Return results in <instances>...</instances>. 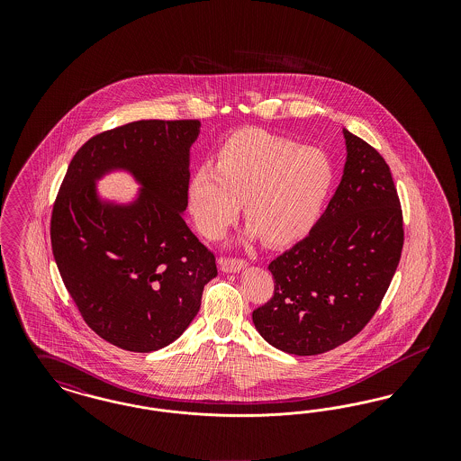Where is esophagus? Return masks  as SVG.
<instances>
[{
  "instance_id": "esophagus-1",
  "label": "esophagus",
  "mask_w": 461,
  "mask_h": 461,
  "mask_svg": "<svg viewBox=\"0 0 461 461\" xmlns=\"http://www.w3.org/2000/svg\"><path fill=\"white\" fill-rule=\"evenodd\" d=\"M221 271L224 273H239L247 267V261L243 259H221Z\"/></svg>"
}]
</instances>
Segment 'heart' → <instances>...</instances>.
Masks as SVG:
<instances>
[{
	"label": "heart",
	"mask_w": 461,
	"mask_h": 461,
	"mask_svg": "<svg viewBox=\"0 0 461 461\" xmlns=\"http://www.w3.org/2000/svg\"><path fill=\"white\" fill-rule=\"evenodd\" d=\"M333 186V166L320 149L245 130L233 134L218 166L202 164L188 183V207L198 230L216 239L235 220L240 202L249 235L288 245L318 221Z\"/></svg>",
	"instance_id": "heart-1"
}]
</instances>
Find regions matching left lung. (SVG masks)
I'll return each instance as SVG.
<instances>
[{
    "mask_svg": "<svg viewBox=\"0 0 461 461\" xmlns=\"http://www.w3.org/2000/svg\"><path fill=\"white\" fill-rule=\"evenodd\" d=\"M346 164L304 240L269 264L275 294L252 312L264 340L314 356L351 340L380 306L402 250V212L384 157L342 130Z\"/></svg>",
    "mask_w": 461,
    "mask_h": 461,
    "instance_id": "8db88e82",
    "label": "left lung"
}]
</instances>
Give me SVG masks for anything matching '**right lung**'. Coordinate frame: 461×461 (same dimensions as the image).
Instances as JSON below:
<instances>
[{
    "label": "right lung",
    "mask_w": 461,
    "mask_h": 461,
    "mask_svg": "<svg viewBox=\"0 0 461 461\" xmlns=\"http://www.w3.org/2000/svg\"><path fill=\"white\" fill-rule=\"evenodd\" d=\"M198 121H136L88 140L68 164L51 214L60 276L89 329L131 352L175 342L200 309L216 258L185 222ZM124 170L142 186L130 203L95 183Z\"/></svg>",
    "instance_id": "1"
}]
</instances>
